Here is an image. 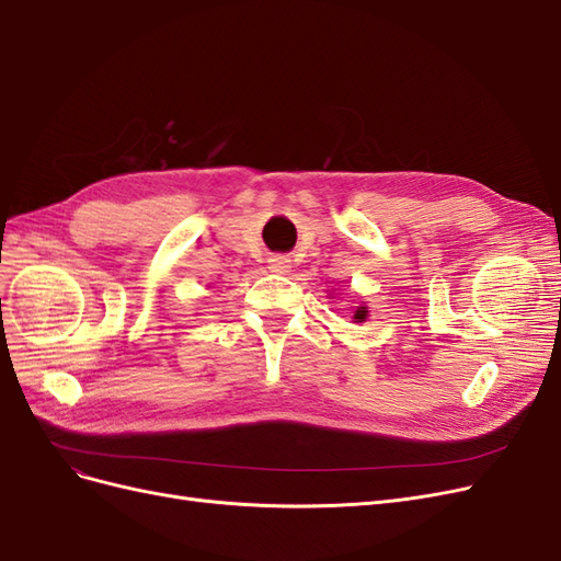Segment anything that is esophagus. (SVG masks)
Instances as JSON below:
<instances>
[{
	"label": "esophagus",
	"mask_w": 561,
	"mask_h": 561,
	"mask_svg": "<svg viewBox=\"0 0 561 561\" xmlns=\"http://www.w3.org/2000/svg\"><path fill=\"white\" fill-rule=\"evenodd\" d=\"M268 268L274 271V274L285 276V274H290L293 264H290V260H287V257H280V254H276V257H271V260H268Z\"/></svg>",
	"instance_id": "obj_1"
}]
</instances>
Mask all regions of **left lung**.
Here are the masks:
<instances>
[{
    "label": "left lung",
    "mask_w": 561,
    "mask_h": 561,
    "mask_svg": "<svg viewBox=\"0 0 561 561\" xmlns=\"http://www.w3.org/2000/svg\"><path fill=\"white\" fill-rule=\"evenodd\" d=\"M367 316H369L367 307H365V304H360V307L355 309V313H353V322H365V320H367Z\"/></svg>",
    "instance_id": "1"
}]
</instances>
